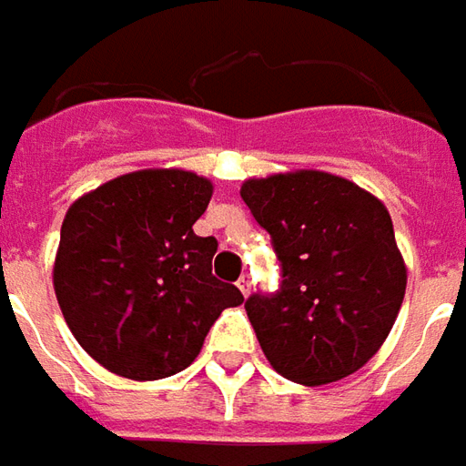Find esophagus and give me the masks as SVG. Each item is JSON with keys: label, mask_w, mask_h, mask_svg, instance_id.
<instances>
[{"label": "esophagus", "mask_w": 466, "mask_h": 466, "mask_svg": "<svg viewBox=\"0 0 466 466\" xmlns=\"http://www.w3.org/2000/svg\"><path fill=\"white\" fill-rule=\"evenodd\" d=\"M237 287H239V292H242L244 297L252 292V279H249V274H242V277H239V282H237Z\"/></svg>", "instance_id": "1"}]
</instances>
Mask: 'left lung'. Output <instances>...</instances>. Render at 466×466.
<instances>
[{"instance_id": "obj_1", "label": "left lung", "mask_w": 466, "mask_h": 466, "mask_svg": "<svg viewBox=\"0 0 466 466\" xmlns=\"http://www.w3.org/2000/svg\"><path fill=\"white\" fill-rule=\"evenodd\" d=\"M239 194L282 267L277 292L244 302L264 357L309 387L350 377L387 339L407 289L387 207L314 169L247 179Z\"/></svg>"}]
</instances>
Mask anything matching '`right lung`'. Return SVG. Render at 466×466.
<instances>
[{
	"instance_id": "1",
	"label": "right lung",
	"mask_w": 466,
	"mask_h": 466,
	"mask_svg": "<svg viewBox=\"0 0 466 466\" xmlns=\"http://www.w3.org/2000/svg\"><path fill=\"white\" fill-rule=\"evenodd\" d=\"M212 182L184 169L122 174L79 197L62 222L55 292L82 350L127 380L187 370L227 307L244 302L212 274L214 237L192 224Z\"/></svg>"
}]
</instances>
